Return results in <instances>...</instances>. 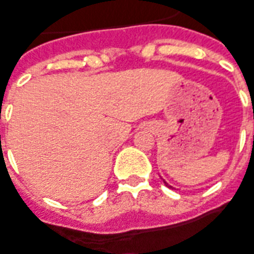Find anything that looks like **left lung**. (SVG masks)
Returning a JSON list of instances; mask_svg holds the SVG:
<instances>
[{
    "instance_id": "1",
    "label": "left lung",
    "mask_w": 254,
    "mask_h": 254,
    "mask_svg": "<svg viewBox=\"0 0 254 254\" xmlns=\"http://www.w3.org/2000/svg\"><path fill=\"white\" fill-rule=\"evenodd\" d=\"M161 180H162V182H164V184H165V186H166V187H169V189L173 190V187H172V186H170V184H168V183L165 182V180H164V179H162V177H161Z\"/></svg>"
}]
</instances>
